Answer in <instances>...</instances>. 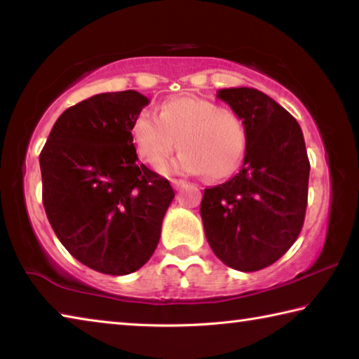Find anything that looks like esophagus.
<instances>
[{
    "mask_svg": "<svg viewBox=\"0 0 359 359\" xmlns=\"http://www.w3.org/2000/svg\"><path fill=\"white\" fill-rule=\"evenodd\" d=\"M171 184H172L174 188H184L187 185V182L182 180V179H172Z\"/></svg>",
    "mask_w": 359,
    "mask_h": 359,
    "instance_id": "esophagus-1",
    "label": "esophagus"
}]
</instances>
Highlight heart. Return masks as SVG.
I'll use <instances>...</instances> for the list:
<instances>
[{
  "mask_svg": "<svg viewBox=\"0 0 359 359\" xmlns=\"http://www.w3.org/2000/svg\"><path fill=\"white\" fill-rule=\"evenodd\" d=\"M131 137L141 160L156 166L177 147L172 163L179 172L223 179L239 168L247 150L245 125L238 114L209 100L180 96L158 107V118L141 112L133 121Z\"/></svg>",
  "mask_w": 359,
  "mask_h": 359,
  "instance_id": "heart-1",
  "label": "heart"
}]
</instances>
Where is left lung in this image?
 I'll list each match as a JSON object with an SVG mask.
<instances>
[{
	"mask_svg": "<svg viewBox=\"0 0 359 359\" xmlns=\"http://www.w3.org/2000/svg\"><path fill=\"white\" fill-rule=\"evenodd\" d=\"M217 98L244 121L247 150L234 177L204 190V233L224 264L259 271L283 257L302 229L311 172L306 142L293 115L259 90L223 88Z\"/></svg>",
	"mask_w": 359,
	"mask_h": 359,
	"instance_id": "1",
	"label": "left lung"
}]
</instances>
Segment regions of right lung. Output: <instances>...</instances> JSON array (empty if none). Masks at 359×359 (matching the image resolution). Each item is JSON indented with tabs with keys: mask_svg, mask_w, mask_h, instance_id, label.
Instances as JSON below:
<instances>
[{
	"mask_svg": "<svg viewBox=\"0 0 359 359\" xmlns=\"http://www.w3.org/2000/svg\"><path fill=\"white\" fill-rule=\"evenodd\" d=\"M149 104L135 90L100 93L60 115L39 155L42 204L82 264L126 276L154 255L174 190L139 163L131 126Z\"/></svg>",
	"mask_w": 359,
	"mask_h": 359,
	"instance_id": "add662e5",
	"label": "right lung"
}]
</instances>
